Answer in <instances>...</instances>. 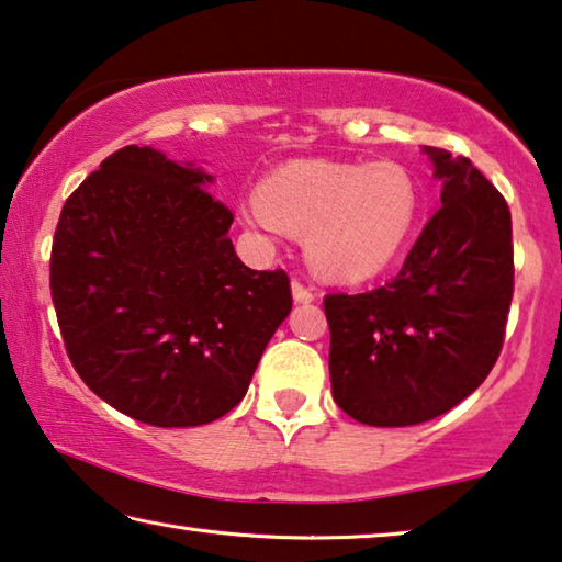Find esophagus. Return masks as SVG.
<instances>
[{"label": "esophagus", "instance_id": "esophagus-1", "mask_svg": "<svg viewBox=\"0 0 562 562\" xmlns=\"http://www.w3.org/2000/svg\"><path fill=\"white\" fill-rule=\"evenodd\" d=\"M291 293H293V301H296V304H311V301L316 299V291L304 286L301 281H291Z\"/></svg>", "mask_w": 562, "mask_h": 562}]
</instances>
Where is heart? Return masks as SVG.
Wrapping results in <instances>:
<instances>
[{
	"mask_svg": "<svg viewBox=\"0 0 562 562\" xmlns=\"http://www.w3.org/2000/svg\"><path fill=\"white\" fill-rule=\"evenodd\" d=\"M240 215L263 236L306 233V258L336 281L384 271L407 244L419 215L417 183L400 162L296 160L263 180Z\"/></svg>",
	"mask_w": 562,
	"mask_h": 562,
	"instance_id": "b5f03b06",
	"label": "heart"
}]
</instances>
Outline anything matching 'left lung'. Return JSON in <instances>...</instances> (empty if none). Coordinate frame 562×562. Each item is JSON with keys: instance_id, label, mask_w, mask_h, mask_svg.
Masks as SVG:
<instances>
[{"instance_id": "8db88e82", "label": "left lung", "mask_w": 562, "mask_h": 562, "mask_svg": "<svg viewBox=\"0 0 562 562\" xmlns=\"http://www.w3.org/2000/svg\"><path fill=\"white\" fill-rule=\"evenodd\" d=\"M442 205L390 283L324 299L334 402L361 425L409 427L485 382L505 341L515 263L505 198L470 158L425 148Z\"/></svg>"}]
</instances>
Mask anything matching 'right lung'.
I'll return each instance as SVG.
<instances>
[{
  "label": "right lung",
  "mask_w": 562,
  "mask_h": 562,
  "mask_svg": "<svg viewBox=\"0 0 562 562\" xmlns=\"http://www.w3.org/2000/svg\"><path fill=\"white\" fill-rule=\"evenodd\" d=\"M209 172L127 145L67 198L49 289L72 367L110 407L198 427L244 400L291 311L286 271L233 251Z\"/></svg>",
  "instance_id": "1"
}]
</instances>
